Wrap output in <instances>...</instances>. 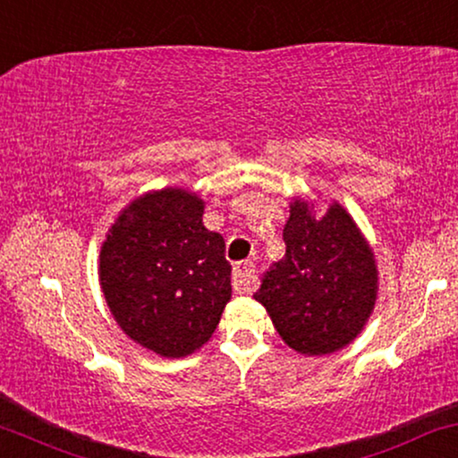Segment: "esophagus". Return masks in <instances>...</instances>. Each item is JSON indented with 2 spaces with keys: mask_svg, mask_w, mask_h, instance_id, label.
<instances>
[{
  "mask_svg": "<svg viewBox=\"0 0 458 458\" xmlns=\"http://www.w3.org/2000/svg\"><path fill=\"white\" fill-rule=\"evenodd\" d=\"M256 264L249 262H239L233 270V287L236 293H251L256 289Z\"/></svg>",
  "mask_w": 458,
  "mask_h": 458,
  "instance_id": "34e87169",
  "label": "esophagus"
}]
</instances>
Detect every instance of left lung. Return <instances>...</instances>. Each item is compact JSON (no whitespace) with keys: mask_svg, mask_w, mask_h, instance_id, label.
Listing matches in <instances>:
<instances>
[{"mask_svg":"<svg viewBox=\"0 0 458 458\" xmlns=\"http://www.w3.org/2000/svg\"><path fill=\"white\" fill-rule=\"evenodd\" d=\"M285 256L264 272L253 298L302 355H327L357 338L376 302L374 253L340 205L315 217L293 200L283 228Z\"/></svg>","mask_w":458,"mask_h":458,"instance_id":"1","label":"left lung"}]
</instances>
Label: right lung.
<instances>
[{
    "label": "right lung",
    "instance_id": "obj_1",
    "mask_svg": "<svg viewBox=\"0 0 458 458\" xmlns=\"http://www.w3.org/2000/svg\"><path fill=\"white\" fill-rule=\"evenodd\" d=\"M202 200L166 188L123 211L101 247L99 279L123 332L162 357H183L216 332L233 296L222 234Z\"/></svg>",
    "mask_w": 458,
    "mask_h": 458
}]
</instances>
